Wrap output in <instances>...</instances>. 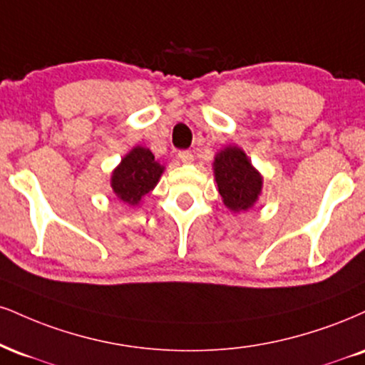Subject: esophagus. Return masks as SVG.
<instances>
[{
  "mask_svg": "<svg viewBox=\"0 0 365 365\" xmlns=\"http://www.w3.org/2000/svg\"><path fill=\"white\" fill-rule=\"evenodd\" d=\"M178 158H180V161H182V163H192V161H194V155H192V151H187V149L180 151Z\"/></svg>",
  "mask_w": 365,
  "mask_h": 365,
  "instance_id": "obj_1",
  "label": "esophagus"
}]
</instances>
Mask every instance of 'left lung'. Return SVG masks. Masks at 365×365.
<instances>
[{"label": "left lung", "instance_id": "left-lung-1", "mask_svg": "<svg viewBox=\"0 0 365 365\" xmlns=\"http://www.w3.org/2000/svg\"><path fill=\"white\" fill-rule=\"evenodd\" d=\"M214 175L225 205L235 212L250 209L260 195L262 177L240 148L230 146L219 153Z\"/></svg>", "mask_w": 365, "mask_h": 365}]
</instances>
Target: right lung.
I'll return each instance as SVG.
<instances>
[{"instance_id": "right-lung-1", "label": "right lung", "mask_w": 365, "mask_h": 365, "mask_svg": "<svg viewBox=\"0 0 365 365\" xmlns=\"http://www.w3.org/2000/svg\"><path fill=\"white\" fill-rule=\"evenodd\" d=\"M163 173V166L155 161L146 148H134L112 175V188L115 195L127 204L134 205L148 192L153 190Z\"/></svg>"}]
</instances>
